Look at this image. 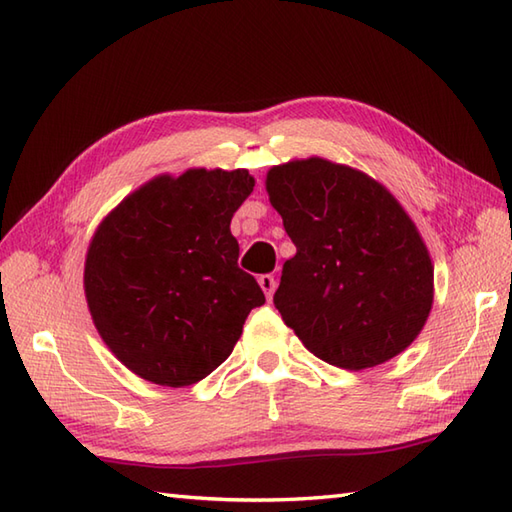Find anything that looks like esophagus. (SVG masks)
Returning a JSON list of instances; mask_svg holds the SVG:
<instances>
[{
	"label": "esophagus",
	"instance_id": "34e87169",
	"mask_svg": "<svg viewBox=\"0 0 512 512\" xmlns=\"http://www.w3.org/2000/svg\"><path fill=\"white\" fill-rule=\"evenodd\" d=\"M259 286H262L264 295H266L268 299H273V292H275V288H277V279H275L273 275H262V277H259Z\"/></svg>",
	"mask_w": 512,
	"mask_h": 512
}]
</instances>
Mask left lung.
I'll list each match as a JSON object with an SVG mask.
<instances>
[{"label": "left lung", "instance_id": "8db88e82", "mask_svg": "<svg viewBox=\"0 0 512 512\" xmlns=\"http://www.w3.org/2000/svg\"><path fill=\"white\" fill-rule=\"evenodd\" d=\"M297 255L275 308L321 361L367 369L413 343L433 303V266L416 224L383 184L323 158L266 176Z\"/></svg>", "mask_w": 512, "mask_h": 512}]
</instances>
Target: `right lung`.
I'll return each instance as SVG.
<instances>
[{"mask_svg":"<svg viewBox=\"0 0 512 512\" xmlns=\"http://www.w3.org/2000/svg\"><path fill=\"white\" fill-rule=\"evenodd\" d=\"M255 187L246 169L158 176L116 206L85 259L101 339L140 378L184 387L220 367L248 312L266 303L237 266L233 213Z\"/></svg>","mask_w":512,"mask_h":512,"instance_id":"obj_1","label":"right lung"}]
</instances>
